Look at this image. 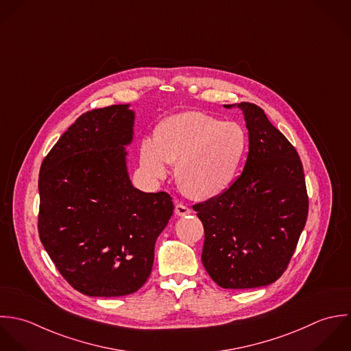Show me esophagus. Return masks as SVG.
Wrapping results in <instances>:
<instances>
[{"mask_svg": "<svg viewBox=\"0 0 351 351\" xmlns=\"http://www.w3.org/2000/svg\"><path fill=\"white\" fill-rule=\"evenodd\" d=\"M175 214L176 215H189V214H191V209L189 208V206H186V205H183V204H176V206H175Z\"/></svg>", "mask_w": 351, "mask_h": 351, "instance_id": "34e87169", "label": "esophagus"}]
</instances>
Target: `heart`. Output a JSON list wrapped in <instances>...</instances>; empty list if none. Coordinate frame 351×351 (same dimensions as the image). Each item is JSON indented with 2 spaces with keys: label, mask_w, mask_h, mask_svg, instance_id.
Here are the masks:
<instances>
[{
  "label": "heart",
  "mask_w": 351,
  "mask_h": 351,
  "mask_svg": "<svg viewBox=\"0 0 351 351\" xmlns=\"http://www.w3.org/2000/svg\"><path fill=\"white\" fill-rule=\"evenodd\" d=\"M245 150V134L236 122L202 114L183 112L165 119L153 141L141 146L145 172L164 179L167 162H176V180L193 198L206 199L221 194L232 182Z\"/></svg>",
  "instance_id": "b5f03b06"
}]
</instances>
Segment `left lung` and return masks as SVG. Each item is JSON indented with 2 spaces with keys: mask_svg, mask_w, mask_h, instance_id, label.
I'll return each instance as SVG.
<instances>
[{
  "mask_svg": "<svg viewBox=\"0 0 351 351\" xmlns=\"http://www.w3.org/2000/svg\"><path fill=\"white\" fill-rule=\"evenodd\" d=\"M237 107L250 137L244 169L222 194L193 209L204 223L202 263L211 280L223 289H252L276 282L287 269L309 202L294 146L261 107Z\"/></svg>",
  "mask_w": 351,
  "mask_h": 351,
  "instance_id": "8db88e82",
  "label": "left lung"
}]
</instances>
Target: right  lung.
I'll return each mask as SVG.
<instances>
[{"mask_svg":"<svg viewBox=\"0 0 351 351\" xmlns=\"http://www.w3.org/2000/svg\"><path fill=\"white\" fill-rule=\"evenodd\" d=\"M133 125L129 104L82 114L39 172L40 241L71 287L90 297L142 287L173 211L168 193H142L129 179L125 145Z\"/></svg>","mask_w":351,"mask_h":351,"instance_id":"obj_1","label":"right lung"}]
</instances>
